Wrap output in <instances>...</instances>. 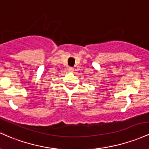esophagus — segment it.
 Returning a JSON list of instances; mask_svg holds the SVG:
<instances>
[{"label": "esophagus", "mask_w": 149, "mask_h": 149, "mask_svg": "<svg viewBox=\"0 0 149 149\" xmlns=\"http://www.w3.org/2000/svg\"><path fill=\"white\" fill-rule=\"evenodd\" d=\"M68 70V72H72L73 71V68H72V67H69Z\"/></svg>", "instance_id": "esophagus-1"}]
</instances>
